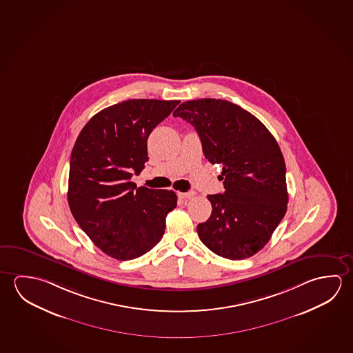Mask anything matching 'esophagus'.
Returning a JSON list of instances; mask_svg holds the SVG:
<instances>
[{
  "label": "esophagus",
  "instance_id": "34e87169",
  "mask_svg": "<svg viewBox=\"0 0 353 353\" xmlns=\"http://www.w3.org/2000/svg\"><path fill=\"white\" fill-rule=\"evenodd\" d=\"M194 196H196L194 192H179V196L182 199H191Z\"/></svg>",
  "mask_w": 353,
  "mask_h": 353
}]
</instances>
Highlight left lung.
<instances>
[{"mask_svg": "<svg viewBox=\"0 0 353 353\" xmlns=\"http://www.w3.org/2000/svg\"><path fill=\"white\" fill-rule=\"evenodd\" d=\"M174 117L191 123L210 163H221L225 191L209 194L212 215L196 226L214 254L243 260L265 248L288 204L282 151L262 123L240 105L203 99L179 104Z\"/></svg>", "mask_w": 353, "mask_h": 353, "instance_id": "8db88e82", "label": "left lung"}]
</instances>
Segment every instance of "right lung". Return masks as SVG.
I'll use <instances>...</instances> for the list:
<instances>
[{
	"mask_svg": "<svg viewBox=\"0 0 353 353\" xmlns=\"http://www.w3.org/2000/svg\"><path fill=\"white\" fill-rule=\"evenodd\" d=\"M179 101L128 99L88 121L71 152L68 202L92 243L116 260L149 252L165 232L174 191L149 190L130 181L148 157V138Z\"/></svg>",
	"mask_w": 353,
	"mask_h": 353,
	"instance_id": "right-lung-1",
	"label": "right lung"
}]
</instances>
